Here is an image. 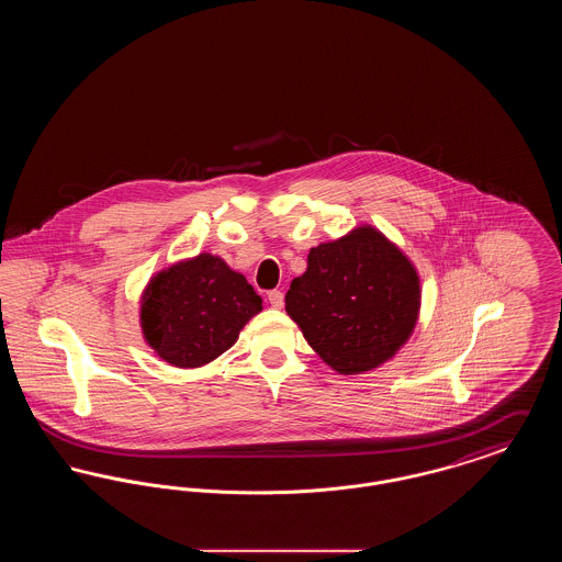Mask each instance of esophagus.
<instances>
[{
    "label": "esophagus",
    "instance_id": "esophagus-1",
    "mask_svg": "<svg viewBox=\"0 0 562 562\" xmlns=\"http://www.w3.org/2000/svg\"><path fill=\"white\" fill-rule=\"evenodd\" d=\"M268 301L271 307H276V310H280L282 305H284V294L282 291H269Z\"/></svg>",
    "mask_w": 562,
    "mask_h": 562
}]
</instances>
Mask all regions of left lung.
Segmentation results:
<instances>
[{
	"label": "left lung",
	"mask_w": 562,
	"mask_h": 562,
	"mask_svg": "<svg viewBox=\"0 0 562 562\" xmlns=\"http://www.w3.org/2000/svg\"><path fill=\"white\" fill-rule=\"evenodd\" d=\"M422 305L417 269L371 225L307 255L286 293L305 341L341 374L373 371L411 337Z\"/></svg>",
	"instance_id": "obj_1"
}]
</instances>
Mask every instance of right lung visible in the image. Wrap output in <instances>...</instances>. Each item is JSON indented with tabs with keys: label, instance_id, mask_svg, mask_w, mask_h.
Returning a JSON list of instances; mask_svg holds the SVG:
<instances>
[{
	"label": "right lung",
	"instance_id": "right-lung-1",
	"mask_svg": "<svg viewBox=\"0 0 562 562\" xmlns=\"http://www.w3.org/2000/svg\"><path fill=\"white\" fill-rule=\"evenodd\" d=\"M261 310V296L241 273L202 252L149 280L140 296V328L161 360L195 369L232 348Z\"/></svg>",
	"mask_w": 562,
	"mask_h": 562
}]
</instances>
